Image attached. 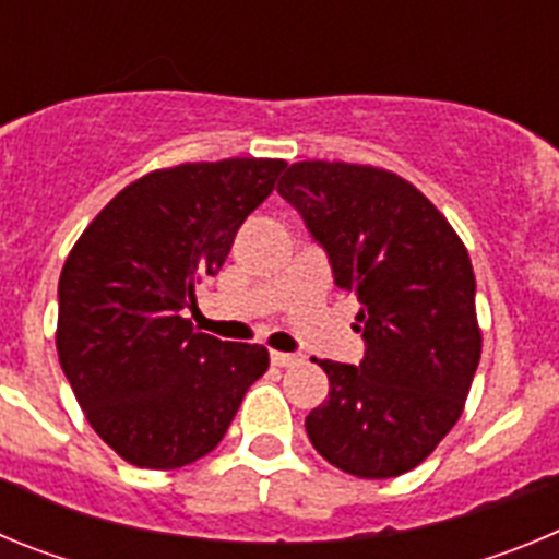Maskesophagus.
Returning a JSON list of instances; mask_svg holds the SVG:
<instances>
[{
  "label": "esophagus",
  "instance_id": "obj_1",
  "mask_svg": "<svg viewBox=\"0 0 559 559\" xmlns=\"http://www.w3.org/2000/svg\"><path fill=\"white\" fill-rule=\"evenodd\" d=\"M299 355H290V353H271V364H274V367H294V364H299Z\"/></svg>",
  "mask_w": 559,
  "mask_h": 559
}]
</instances>
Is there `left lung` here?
Returning a JSON list of instances; mask_svg holds the SVG:
<instances>
[{
  "label": "left lung",
  "instance_id": "1",
  "mask_svg": "<svg viewBox=\"0 0 559 559\" xmlns=\"http://www.w3.org/2000/svg\"><path fill=\"white\" fill-rule=\"evenodd\" d=\"M276 190L328 249L335 285L360 302L367 338L358 367L316 358L330 394L305 417L310 442L349 476L414 471L459 423L481 358L471 254L386 167L296 162Z\"/></svg>",
  "mask_w": 559,
  "mask_h": 559
}]
</instances>
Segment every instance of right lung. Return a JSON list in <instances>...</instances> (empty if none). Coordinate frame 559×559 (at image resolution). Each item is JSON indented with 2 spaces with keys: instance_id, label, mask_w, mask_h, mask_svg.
Here are the masks:
<instances>
[{
  "instance_id": "right-lung-1",
  "label": "right lung",
  "mask_w": 559,
  "mask_h": 559,
  "mask_svg": "<svg viewBox=\"0 0 559 559\" xmlns=\"http://www.w3.org/2000/svg\"><path fill=\"white\" fill-rule=\"evenodd\" d=\"M285 167L237 156L151 170L69 251L58 360L88 426L128 464L176 471L215 451L269 369L265 347L199 333L181 313Z\"/></svg>"
}]
</instances>
